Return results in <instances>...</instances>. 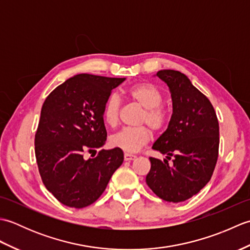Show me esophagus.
I'll use <instances>...</instances> for the list:
<instances>
[{"label": "esophagus", "instance_id": "obj_1", "mask_svg": "<svg viewBox=\"0 0 250 250\" xmlns=\"http://www.w3.org/2000/svg\"><path fill=\"white\" fill-rule=\"evenodd\" d=\"M136 158L135 155H131V153H128L125 152V161H131V160H134V159Z\"/></svg>", "mask_w": 250, "mask_h": 250}]
</instances>
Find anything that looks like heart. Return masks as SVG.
<instances>
[{"instance_id": "b5f03b06", "label": "heart", "mask_w": 250, "mask_h": 250, "mask_svg": "<svg viewBox=\"0 0 250 250\" xmlns=\"http://www.w3.org/2000/svg\"><path fill=\"white\" fill-rule=\"evenodd\" d=\"M128 97L140 104L143 113L140 117L141 124H147L152 130L160 131L167 124V111L161 106L163 97L160 90L151 83H140L128 90ZM120 99L117 94H110L103 106V119L109 126L118 124L120 111ZM150 131L145 125L125 128L110 137V145L126 151L136 152L150 141Z\"/></svg>"}]
</instances>
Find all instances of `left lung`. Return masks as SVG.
I'll return each instance as SVG.
<instances>
[{
	"label": "left lung",
	"mask_w": 250,
	"mask_h": 250,
	"mask_svg": "<svg viewBox=\"0 0 250 250\" xmlns=\"http://www.w3.org/2000/svg\"><path fill=\"white\" fill-rule=\"evenodd\" d=\"M156 75L167 84L173 113L167 129L152 145L167 157L163 161L149 158L146 183L160 199L179 203L199 193L210 180L218 158V119L209 100L185 74L161 70Z\"/></svg>",
	"instance_id": "8db88e82"
}]
</instances>
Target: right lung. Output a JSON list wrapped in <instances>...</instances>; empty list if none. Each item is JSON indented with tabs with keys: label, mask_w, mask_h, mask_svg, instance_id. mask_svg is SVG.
I'll return each instance as SVG.
<instances>
[{
	"label": "right lung",
	"mask_w": 250,
	"mask_h": 250,
	"mask_svg": "<svg viewBox=\"0 0 250 250\" xmlns=\"http://www.w3.org/2000/svg\"><path fill=\"white\" fill-rule=\"evenodd\" d=\"M125 81L78 74L46 98L35 134V157L45 187L62 204L75 208L92 204L124 162L119 148L102 149L95 158L84 155L104 146L103 106L111 90Z\"/></svg>",
	"instance_id": "add662e5"
}]
</instances>
